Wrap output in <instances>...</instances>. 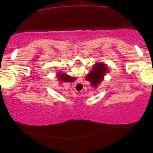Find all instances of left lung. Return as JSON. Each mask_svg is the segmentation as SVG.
I'll return each instance as SVG.
<instances>
[{
	"mask_svg": "<svg viewBox=\"0 0 153 153\" xmlns=\"http://www.w3.org/2000/svg\"><path fill=\"white\" fill-rule=\"evenodd\" d=\"M107 71V67L103 63H96L94 65L92 71L87 75L86 80L91 82V85L96 88L103 80V75Z\"/></svg>",
	"mask_w": 153,
	"mask_h": 153,
	"instance_id": "8db88e82",
	"label": "left lung"
}]
</instances>
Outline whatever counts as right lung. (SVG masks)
I'll return each mask as SVG.
<instances>
[{
    "instance_id": "add662e5",
    "label": "right lung",
    "mask_w": 153,
    "mask_h": 153,
    "mask_svg": "<svg viewBox=\"0 0 153 153\" xmlns=\"http://www.w3.org/2000/svg\"><path fill=\"white\" fill-rule=\"evenodd\" d=\"M59 81H64V82H73L75 80V78H72L70 77L69 75L64 74V73H60L59 74Z\"/></svg>"
}]
</instances>
